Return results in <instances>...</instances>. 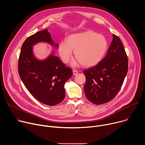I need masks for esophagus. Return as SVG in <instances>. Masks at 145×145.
<instances>
[{
    "label": "esophagus",
    "instance_id": "1",
    "mask_svg": "<svg viewBox=\"0 0 145 145\" xmlns=\"http://www.w3.org/2000/svg\"><path fill=\"white\" fill-rule=\"evenodd\" d=\"M77 73H78V71H77L74 70V69H73V75H74V76L77 75Z\"/></svg>",
    "mask_w": 145,
    "mask_h": 145
}]
</instances>
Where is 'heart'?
I'll use <instances>...</instances> for the list:
<instances>
[{
	"label": "heart",
	"instance_id": "heart-1",
	"mask_svg": "<svg viewBox=\"0 0 145 145\" xmlns=\"http://www.w3.org/2000/svg\"><path fill=\"white\" fill-rule=\"evenodd\" d=\"M108 49L106 38L101 34L89 30L69 35L67 40L61 42L58 50L61 60L68 64L73 56L76 61L72 63L76 67L81 63L85 67H92L97 65L105 57Z\"/></svg>",
	"mask_w": 145,
	"mask_h": 145
}]
</instances>
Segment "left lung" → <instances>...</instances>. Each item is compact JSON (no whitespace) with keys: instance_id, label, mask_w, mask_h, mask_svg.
Returning <instances> with one entry per match:
<instances>
[{"instance_id":"1","label":"left lung","mask_w":145,"mask_h":145,"mask_svg":"<svg viewBox=\"0 0 145 145\" xmlns=\"http://www.w3.org/2000/svg\"><path fill=\"white\" fill-rule=\"evenodd\" d=\"M128 72V58L119 38L113 34L108 52L96 66L83 71L87 99L99 105L111 100L119 92Z\"/></svg>"}]
</instances>
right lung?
I'll return each instance as SVG.
<instances>
[{"label": "right lung", "mask_w": 145, "mask_h": 145, "mask_svg": "<svg viewBox=\"0 0 145 145\" xmlns=\"http://www.w3.org/2000/svg\"><path fill=\"white\" fill-rule=\"evenodd\" d=\"M39 42H46L58 48L48 29L28 37L20 50L19 74L26 88L35 99L45 105L55 106L65 98L64 85L72 77L73 72L53 53L45 59H37L33 53V46Z\"/></svg>", "instance_id": "1"}]
</instances>
